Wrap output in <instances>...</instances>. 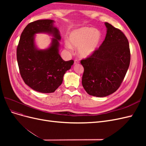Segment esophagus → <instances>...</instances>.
Returning <instances> with one entry per match:
<instances>
[{
    "mask_svg": "<svg viewBox=\"0 0 146 146\" xmlns=\"http://www.w3.org/2000/svg\"><path fill=\"white\" fill-rule=\"evenodd\" d=\"M79 63V61L78 60H74V64H78Z\"/></svg>",
    "mask_w": 146,
    "mask_h": 146,
    "instance_id": "esophagus-1",
    "label": "esophagus"
}]
</instances>
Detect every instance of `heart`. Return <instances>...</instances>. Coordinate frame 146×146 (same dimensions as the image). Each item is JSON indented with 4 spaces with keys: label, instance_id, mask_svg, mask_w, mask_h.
I'll return each mask as SVG.
<instances>
[{
    "label": "heart",
    "instance_id": "1",
    "mask_svg": "<svg viewBox=\"0 0 146 146\" xmlns=\"http://www.w3.org/2000/svg\"><path fill=\"white\" fill-rule=\"evenodd\" d=\"M102 39L99 30L91 27H82L74 30L69 36V42H65L66 47L71 50L73 46L78 48V54L83 58L90 56L98 49Z\"/></svg>",
    "mask_w": 146,
    "mask_h": 146
}]
</instances>
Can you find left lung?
I'll return each mask as SVG.
<instances>
[{
    "instance_id": "obj_1",
    "label": "left lung",
    "mask_w": 146,
    "mask_h": 146,
    "mask_svg": "<svg viewBox=\"0 0 146 146\" xmlns=\"http://www.w3.org/2000/svg\"><path fill=\"white\" fill-rule=\"evenodd\" d=\"M105 40L94 54L81 60L82 85L88 94L102 98L115 92L124 78L130 62L128 39L121 30L105 23Z\"/></svg>"
}]
</instances>
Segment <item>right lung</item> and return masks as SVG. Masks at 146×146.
Here are the masks:
<instances>
[{"instance_id":"add662e5","label":"right lung","mask_w":146,"mask_h":146,"mask_svg":"<svg viewBox=\"0 0 146 146\" xmlns=\"http://www.w3.org/2000/svg\"><path fill=\"white\" fill-rule=\"evenodd\" d=\"M50 19L38 20L29 24L21 33L16 55L19 72L26 85L42 93L54 92L63 82L66 72L73 60L64 61L59 54L58 29ZM46 33L52 35L51 46L39 50L35 46L34 35Z\"/></svg>"}]
</instances>
